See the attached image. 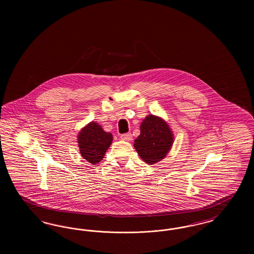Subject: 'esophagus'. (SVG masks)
<instances>
[{
  "label": "esophagus",
  "instance_id": "34e87169",
  "mask_svg": "<svg viewBox=\"0 0 254 254\" xmlns=\"http://www.w3.org/2000/svg\"><path fill=\"white\" fill-rule=\"evenodd\" d=\"M120 138H121L122 140H124V141H127L128 142V141L132 140V135H131V133H125V134H122Z\"/></svg>",
  "mask_w": 254,
  "mask_h": 254
}]
</instances>
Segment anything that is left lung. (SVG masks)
<instances>
[{"instance_id":"obj_1","label":"left lung","mask_w":254,"mask_h":254,"mask_svg":"<svg viewBox=\"0 0 254 254\" xmlns=\"http://www.w3.org/2000/svg\"><path fill=\"white\" fill-rule=\"evenodd\" d=\"M173 143L169 125L161 118L148 115L141 124V133L134 147L145 163L152 165L164 159Z\"/></svg>"}]
</instances>
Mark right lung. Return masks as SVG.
<instances>
[{"mask_svg": "<svg viewBox=\"0 0 254 254\" xmlns=\"http://www.w3.org/2000/svg\"><path fill=\"white\" fill-rule=\"evenodd\" d=\"M111 142V133L104 131L101 126L93 122L89 123L78 135L80 152L91 164L101 162Z\"/></svg>", "mask_w": 254, "mask_h": 254, "instance_id": "right-lung-1", "label": "right lung"}]
</instances>
